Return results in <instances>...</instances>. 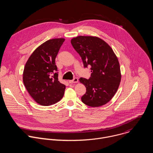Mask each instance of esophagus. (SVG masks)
Listing matches in <instances>:
<instances>
[{
	"instance_id": "1",
	"label": "esophagus",
	"mask_w": 153,
	"mask_h": 153,
	"mask_svg": "<svg viewBox=\"0 0 153 153\" xmlns=\"http://www.w3.org/2000/svg\"><path fill=\"white\" fill-rule=\"evenodd\" d=\"M70 83H77L78 82V79L77 78H74L73 80H70L69 81Z\"/></svg>"
}]
</instances>
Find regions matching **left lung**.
I'll list each match as a JSON object with an SVG mask.
<instances>
[{
	"label": "left lung",
	"mask_w": 153,
	"mask_h": 153,
	"mask_svg": "<svg viewBox=\"0 0 153 153\" xmlns=\"http://www.w3.org/2000/svg\"><path fill=\"white\" fill-rule=\"evenodd\" d=\"M71 43L82 57L84 67H91L90 79H79L86 90L81 98L82 102L91 107L107 103L116 93L121 80L116 54L106 42L96 36H77Z\"/></svg>",
	"instance_id": "left-lung-1"
}]
</instances>
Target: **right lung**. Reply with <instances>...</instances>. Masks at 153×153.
I'll list each match as a JSON object with an SVG mask.
<instances>
[{
	"instance_id": "1",
	"label": "right lung",
	"mask_w": 153,
	"mask_h": 153,
	"mask_svg": "<svg viewBox=\"0 0 153 153\" xmlns=\"http://www.w3.org/2000/svg\"><path fill=\"white\" fill-rule=\"evenodd\" d=\"M64 38L50 39L39 45L25 65L23 82L27 90L38 104L53 105L63 97L65 85L58 80L55 59Z\"/></svg>"
}]
</instances>
